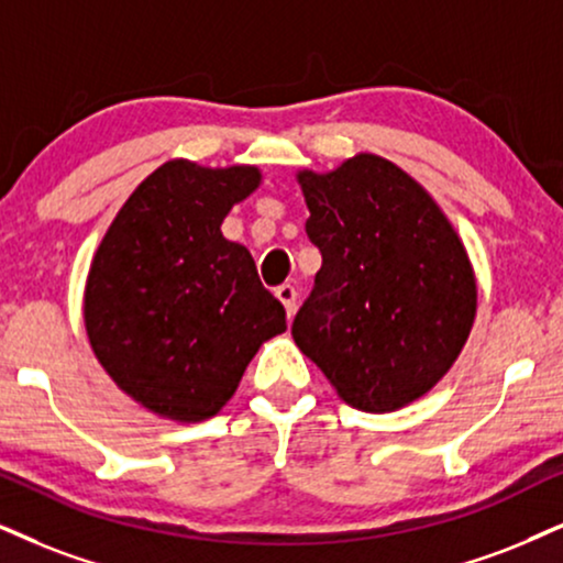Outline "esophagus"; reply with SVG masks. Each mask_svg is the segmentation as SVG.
<instances>
[{"label":"esophagus","instance_id":"34e87169","mask_svg":"<svg viewBox=\"0 0 563 563\" xmlns=\"http://www.w3.org/2000/svg\"><path fill=\"white\" fill-rule=\"evenodd\" d=\"M276 297H279V302L284 305V310H287V316L292 318L295 302H297V289L292 287V284H279V287H276Z\"/></svg>","mask_w":563,"mask_h":563}]
</instances>
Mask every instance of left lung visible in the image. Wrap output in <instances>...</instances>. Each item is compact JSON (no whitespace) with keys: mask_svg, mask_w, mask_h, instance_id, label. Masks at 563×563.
Segmentation results:
<instances>
[{"mask_svg":"<svg viewBox=\"0 0 563 563\" xmlns=\"http://www.w3.org/2000/svg\"><path fill=\"white\" fill-rule=\"evenodd\" d=\"M321 250L292 336L346 405L394 412L428 394L475 323L477 284L460 234L422 185L376 154L297 172Z\"/></svg>","mask_w":563,"mask_h":563,"instance_id":"1","label":"left lung"}]
</instances>
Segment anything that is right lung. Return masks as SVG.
<instances>
[{"label":"right lung","instance_id":"add662e5","mask_svg":"<svg viewBox=\"0 0 563 563\" xmlns=\"http://www.w3.org/2000/svg\"><path fill=\"white\" fill-rule=\"evenodd\" d=\"M258 185L255 166L166 162L96 250L82 300L88 342L114 384L158 418H213L258 346L287 331L250 250L221 234Z\"/></svg>","mask_w":563,"mask_h":563}]
</instances>
